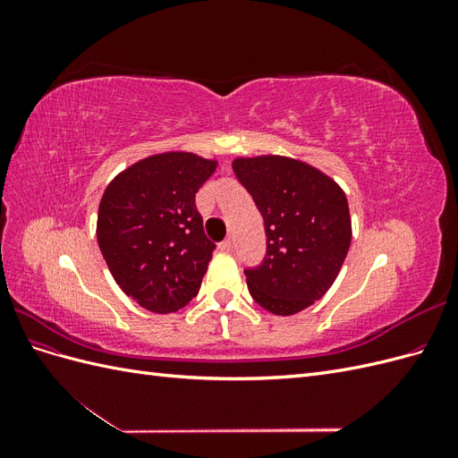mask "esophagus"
I'll use <instances>...</instances> for the list:
<instances>
[{"label":"esophagus","instance_id":"obj_1","mask_svg":"<svg viewBox=\"0 0 458 458\" xmlns=\"http://www.w3.org/2000/svg\"><path fill=\"white\" fill-rule=\"evenodd\" d=\"M233 244H234V242H233V239L229 237V239H225L224 242L219 244V250H224V252H231V250H233Z\"/></svg>","mask_w":458,"mask_h":458}]
</instances>
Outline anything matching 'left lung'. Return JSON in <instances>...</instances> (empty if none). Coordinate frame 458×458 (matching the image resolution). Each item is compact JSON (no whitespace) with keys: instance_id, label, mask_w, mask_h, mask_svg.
I'll list each match as a JSON object with an SVG mask.
<instances>
[{"instance_id":"obj_1","label":"left lung","mask_w":458,"mask_h":458,"mask_svg":"<svg viewBox=\"0 0 458 458\" xmlns=\"http://www.w3.org/2000/svg\"><path fill=\"white\" fill-rule=\"evenodd\" d=\"M233 172L266 224V258L244 269L250 296L275 315L310 308L336 281L350 250L344 191L321 170L288 157L234 158Z\"/></svg>"}]
</instances>
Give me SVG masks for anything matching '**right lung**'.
Listing matches in <instances>:
<instances>
[{"mask_svg":"<svg viewBox=\"0 0 458 458\" xmlns=\"http://www.w3.org/2000/svg\"><path fill=\"white\" fill-rule=\"evenodd\" d=\"M216 168L192 152H162L105 189L97 242L118 286L141 308L174 313L199 294L216 244L206 239L195 195Z\"/></svg>","mask_w":458,"mask_h":458,"instance_id":"1","label":"right lung"}]
</instances>
